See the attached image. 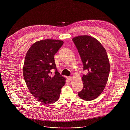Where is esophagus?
<instances>
[{"label":"esophagus","instance_id":"1","mask_svg":"<svg viewBox=\"0 0 130 130\" xmlns=\"http://www.w3.org/2000/svg\"><path fill=\"white\" fill-rule=\"evenodd\" d=\"M67 79H68V80H69V81H70H70H71V80L72 79V77H71V76L68 77L67 78Z\"/></svg>","mask_w":130,"mask_h":130}]
</instances>
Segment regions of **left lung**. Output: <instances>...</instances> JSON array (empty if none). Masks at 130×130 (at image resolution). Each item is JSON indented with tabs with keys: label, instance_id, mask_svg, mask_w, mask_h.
<instances>
[{
	"label": "left lung",
	"instance_id": "1",
	"mask_svg": "<svg viewBox=\"0 0 130 130\" xmlns=\"http://www.w3.org/2000/svg\"><path fill=\"white\" fill-rule=\"evenodd\" d=\"M83 64L88 71L82 77L83 89L79 97L91 101L98 97L104 90L110 72V63L106 50L96 39L88 35L78 36L72 39Z\"/></svg>",
	"mask_w": 130,
	"mask_h": 130
}]
</instances>
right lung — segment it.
I'll list each match as a JSON object with an SVG mask.
<instances>
[{"instance_id":"1","label":"right lung","mask_w":130,"mask_h":130,"mask_svg":"<svg viewBox=\"0 0 130 130\" xmlns=\"http://www.w3.org/2000/svg\"><path fill=\"white\" fill-rule=\"evenodd\" d=\"M63 41L46 39L37 41L30 47L25 56L24 78L27 86L36 99L44 104H51L59 99L66 78L57 71L54 56ZM56 70L54 76L50 71Z\"/></svg>"}]
</instances>
